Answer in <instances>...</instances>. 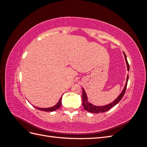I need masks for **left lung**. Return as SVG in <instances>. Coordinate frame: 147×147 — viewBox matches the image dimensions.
Returning <instances> with one entry per match:
<instances>
[{"label":"left lung","instance_id":"1","mask_svg":"<svg viewBox=\"0 0 147 147\" xmlns=\"http://www.w3.org/2000/svg\"><path fill=\"white\" fill-rule=\"evenodd\" d=\"M124 57H125V59H126V61L127 69L129 70V64H128L127 57H126V56L125 53H124ZM128 78H129V77L127 76L126 85H125V86H124V88L123 91H122V92L118 97V98L115 100H114L113 102H112V103H110L109 105H105V106H102V107L94 106V105H92L91 104L89 103V102H88V100H87L88 99H87V96H86V92H85V91H84V89H83L82 99V105H83L84 109L86 110V111H88V112H91V113H99L105 112H107V111L109 110L110 109L113 108L115 105H116L118 103V102L121 100L123 96L124 95V93H125V92H126V88H127Z\"/></svg>","mask_w":147,"mask_h":147}]
</instances>
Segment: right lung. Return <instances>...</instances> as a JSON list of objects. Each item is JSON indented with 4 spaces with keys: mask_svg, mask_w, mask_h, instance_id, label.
<instances>
[{
    "mask_svg": "<svg viewBox=\"0 0 147 147\" xmlns=\"http://www.w3.org/2000/svg\"><path fill=\"white\" fill-rule=\"evenodd\" d=\"M61 99H62V97H61V99H60L59 101L58 102V103H57L56 105H55L54 107H53L47 108V109H42V108L36 107V109H37L38 110H42V111H45V112H53V111L58 109L61 107Z\"/></svg>",
    "mask_w": 147,
    "mask_h": 147,
    "instance_id": "add662e5",
    "label": "right lung"
}]
</instances>
